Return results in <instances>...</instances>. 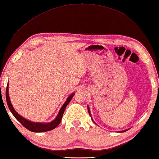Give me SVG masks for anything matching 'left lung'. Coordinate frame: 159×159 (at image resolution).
<instances>
[{
    "label": "left lung",
    "mask_w": 159,
    "mask_h": 159,
    "mask_svg": "<svg viewBox=\"0 0 159 159\" xmlns=\"http://www.w3.org/2000/svg\"><path fill=\"white\" fill-rule=\"evenodd\" d=\"M87 108H88V111H89V115H90V117H91V119H92V121L95 123V121H93V118H92V116H91V115H90V109H89V106H88V107H87ZM129 129H124V130H122V131H119L118 132H125V131H127V130H128Z\"/></svg>",
    "instance_id": "left-lung-1"
}]
</instances>
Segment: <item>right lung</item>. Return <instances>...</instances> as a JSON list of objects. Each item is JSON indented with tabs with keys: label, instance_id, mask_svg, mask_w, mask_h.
<instances>
[{
	"label": "right lung",
	"instance_id": "add662e5",
	"mask_svg": "<svg viewBox=\"0 0 159 159\" xmlns=\"http://www.w3.org/2000/svg\"><path fill=\"white\" fill-rule=\"evenodd\" d=\"M75 95V93H73L72 94L69 96L66 100V102H64L62 106L61 107L60 110L59 111V112L56 117V119L53 120L52 121L48 122V123H40V122H34L28 120V119L24 118L23 116H20L18 113L16 112L14 107H13L10 99H9V83L7 84V89H6V100H7V103L9 107V111H11L12 115L14 116V117L17 119V120L20 123V124L24 126L25 128L29 129L30 131L34 132H47L51 130L54 128H56L57 126L60 124L61 121V118L64 115V112L65 111L66 107L69 104V103L70 102L71 99L73 98V97Z\"/></svg>",
	"mask_w": 159,
	"mask_h": 159
}]
</instances>
